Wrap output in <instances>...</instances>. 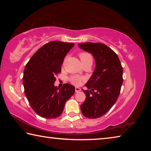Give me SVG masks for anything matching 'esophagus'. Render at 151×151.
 I'll return each instance as SVG.
<instances>
[{"instance_id":"34e87169","label":"esophagus","mask_w":151,"mask_h":151,"mask_svg":"<svg viewBox=\"0 0 151 151\" xmlns=\"http://www.w3.org/2000/svg\"><path fill=\"white\" fill-rule=\"evenodd\" d=\"M81 91V89L78 87H75V92L76 93H78V92H80Z\"/></svg>"}]
</instances>
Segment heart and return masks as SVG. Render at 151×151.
<instances>
[{"label":"heart","mask_w":151,"mask_h":151,"mask_svg":"<svg viewBox=\"0 0 151 151\" xmlns=\"http://www.w3.org/2000/svg\"><path fill=\"white\" fill-rule=\"evenodd\" d=\"M79 57L81 58V63H87V62H92L93 63V58H92V56L89 54L88 52H81L80 55H79ZM70 81L72 83L73 85H81L82 81H83V78L80 77L79 76L76 75H73L70 76L69 78Z\"/></svg>","instance_id":"heart-1"}]
</instances>
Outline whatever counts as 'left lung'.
I'll return each instance as SVG.
<instances>
[{"mask_svg": "<svg viewBox=\"0 0 151 151\" xmlns=\"http://www.w3.org/2000/svg\"><path fill=\"white\" fill-rule=\"evenodd\" d=\"M78 47L91 53L96 64L85 85L88 90L82 89L86 99L81 105V112L86 118H99L111 109L118 99L123 82L122 65L116 53L102 43H81Z\"/></svg>", "mask_w": 151, "mask_h": 151, "instance_id": "obj_1", "label": "left lung"}]
</instances>
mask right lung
Returning <instances> with one entry per match:
<instances>
[{"label":"right lung","instance_id":"obj_1","mask_svg":"<svg viewBox=\"0 0 151 151\" xmlns=\"http://www.w3.org/2000/svg\"><path fill=\"white\" fill-rule=\"evenodd\" d=\"M74 43L51 41L40 48L25 66L24 93L30 106L38 115L55 119L62 114L66 102L75 92V86L65 84L55 86V76L61 72V65Z\"/></svg>","mask_w":151,"mask_h":151}]
</instances>
